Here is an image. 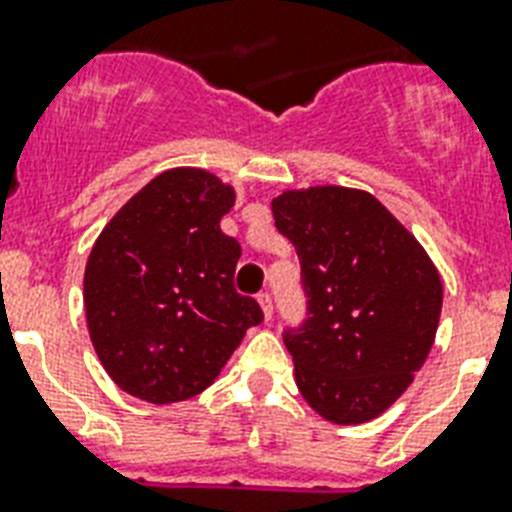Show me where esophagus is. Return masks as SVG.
Instances as JSON below:
<instances>
[{"instance_id": "1", "label": "esophagus", "mask_w": 512, "mask_h": 512, "mask_svg": "<svg viewBox=\"0 0 512 512\" xmlns=\"http://www.w3.org/2000/svg\"><path fill=\"white\" fill-rule=\"evenodd\" d=\"M257 302H260V307H263L265 321H270V318H273V297H270L268 292H263L260 297H257Z\"/></svg>"}]
</instances>
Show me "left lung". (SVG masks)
Segmentation results:
<instances>
[{
  "label": "left lung",
  "instance_id": "left-lung-1",
  "mask_svg": "<svg viewBox=\"0 0 512 512\" xmlns=\"http://www.w3.org/2000/svg\"><path fill=\"white\" fill-rule=\"evenodd\" d=\"M270 207L297 249L310 297V318L284 334L299 394L339 426L373 421L400 400L434 347L439 270L363 189H286Z\"/></svg>",
  "mask_w": 512,
  "mask_h": 512
}]
</instances>
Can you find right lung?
I'll use <instances>...</instances> for the list:
<instances>
[{
  "label": "right lung",
  "instance_id": "right-lung-1",
  "mask_svg": "<svg viewBox=\"0 0 512 512\" xmlns=\"http://www.w3.org/2000/svg\"><path fill=\"white\" fill-rule=\"evenodd\" d=\"M234 202V186L210 170L170 168L97 236L83 273L86 326L123 392L152 405L205 392L263 321L234 289L242 247L220 231Z\"/></svg>",
  "mask_w": 512,
  "mask_h": 512
}]
</instances>
